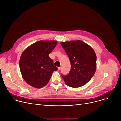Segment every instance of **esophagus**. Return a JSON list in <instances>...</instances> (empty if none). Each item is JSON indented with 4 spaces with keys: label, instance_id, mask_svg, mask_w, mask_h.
Instances as JSON below:
<instances>
[{
    "label": "esophagus",
    "instance_id": "obj_1",
    "mask_svg": "<svg viewBox=\"0 0 121 121\" xmlns=\"http://www.w3.org/2000/svg\"><path fill=\"white\" fill-rule=\"evenodd\" d=\"M61 69H62V67H59L58 68V69L59 70H61Z\"/></svg>",
    "mask_w": 121,
    "mask_h": 121
}]
</instances>
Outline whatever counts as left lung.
<instances>
[{
    "mask_svg": "<svg viewBox=\"0 0 121 121\" xmlns=\"http://www.w3.org/2000/svg\"><path fill=\"white\" fill-rule=\"evenodd\" d=\"M69 59L71 69L69 74L62 75L69 86L79 87L86 84L96 69V55L92 48L81 41L61 42Z\"/></svg>",
    "mask_w": 121,
    "mask_h": 121,
    "instance_id": "obj_1",
    "label": "left lung"
}]
</instances>
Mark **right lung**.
Listing matches in <instances>:
<instances>
[{"label":"right lung","instance_id":"1","mask_svg":"<svg viewBox=\"0 0 121 121\" xmlns=\"http://www.w3.org/2000/svg\"><path fill=\"white\" fill-rule=\"evenodd\" d=\"M57 44V41H39L28 47L20 58L19 67L24 80L35 88L46 86L53 72L57 70L49 54Z\"/></svg>","mask_w":121,"mask_h":121}]
</instances>
